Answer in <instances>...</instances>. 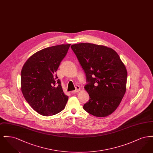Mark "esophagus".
<instances>
[{
    "instance_id": "34e87169",
    "label": "esophagus",
    "mask_w": 153,
    "mask_h": 153,
    "mask_svg": "<svg viewBox=\"0 0 153 153\" xmlns=\"http://www.w3.org/2000/svg\"><path fill=\"white\" fill-rule=\"evenodd\" d=\"M80 91V87L79 86H76V89L74 91H72V94H74V93H76V92H78Z\"/></svg>"
}]
</instances>
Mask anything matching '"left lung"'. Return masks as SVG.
Returning a JSON list of instances; mask_svg holds the SVG:
<instances>
[{"label":"left lung","mask_w":153,"mask_h":153,"mask_svg":"<svg viewBox=\"0 0 153 153\" xmlns=\"http://www.w3.org/2000/svg\"><path fill=\"white\" fill-rule=\"evenodd\" d=\"M71 48L84 69L89 100L83 108L97 117H107L120 104L126 91L127 72L116 51L102 45L74 44Z\"/></svg>","instance_id":"8db88e82"}]
</instances>
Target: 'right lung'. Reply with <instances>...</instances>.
I'll list each match as a JSON object with an SVG mask.
<instances>
[{
	"label": "right lung",
	"instance_id": "obj_1",
	"mask_svg": "<svg viewBox=\"0 0 153 153\" xmlns=\"http://www.w3.org/2000/svg\"><path fill=\"white\" fill-rule=\"evenodd\" d=\"M70 46L62 44L45 48L33 54L23 66L22 94L40 115H54L65 107L68 96L63 92L56 71Z\"/></svg>",
	"mask_w": 153,
	"mask_h": 153
}]
</instances>
